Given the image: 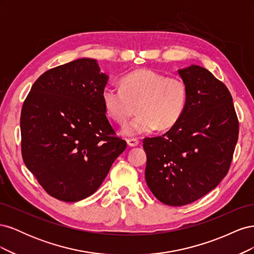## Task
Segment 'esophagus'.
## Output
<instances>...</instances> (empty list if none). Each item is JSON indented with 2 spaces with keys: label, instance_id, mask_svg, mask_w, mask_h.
Instances as JSON below:
<instances>
[{
  "label": "esophagus",
  "instance_id": "esophagus-1",
  "mask_svg": "<svg viewBox=\"0 0 254 254\" xmlns=\"http://www.w3.org/2000/svg\"><path fill=\"white\" fill-rule=\"evenodd\" d=\"M127 144H128L129 147H135V146H137V145L140 144V142L137 141V140H135V139H128L127 140Z\"/></svg>",
  "mask_w": 254,
  "mask_h": 254
}]
</instances>
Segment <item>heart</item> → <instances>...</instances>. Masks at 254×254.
<instances>
[{
    "label": "heart",
    "mask_w": 254,
    "mask_h": 254,
    "mask_svg": "<svg viewBox=\"0 0 254 254\" xmlns=\"http://www.w3.org/2000/svg\"><path fill=\"white\" fill-rule=\"evenodd\" d=\"M106 113L124 125L134 112L139 117L123 128V134L135 136L170 129L181 119L188 103V88L181 78L149 68H137L121 79V89L106 87L102 93Z\"/></svg>",
    "instance_id": "1"
}]
</instances>
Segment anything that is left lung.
Wrapping results in <instances>:
<instances>
[{"label": "left lung", "instance_id": "8db88e82", "mask_svg": "<svg viewBox=\"0 0 254 254\" xmlns=\"http://www.w3.org/2000/svg\"><path fill=\"white\" fill-rule=\"evenodd\" d=\"M188 88L180 121L162 136L145 137L146 183L164 204L196 201L225 178L238 139V120L228 88L206 68L178 70Z\"/></svg>", "mask_w": 254, "mask_h": 254}]
</instances>
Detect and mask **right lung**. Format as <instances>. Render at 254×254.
Segmentation results:
<instances>
[{
	"instance_id": "right-lung-1",
	"label": "right lung",
	"mask_w": 254,
	"mask_h": 254,
	"mask_svg": "<svg viewBox=\"0 0 254 254\" xmlns=\"http://www.w3.org/2000/svg\"><path fill=\"white\" fill-rule=\"evenodd\" d=\"M108 78L95 59L80 58L43 73L23 104V161L59 200L95 193L126 149L106 117L102 93Z\"/></svg>"
}]
</instances>
